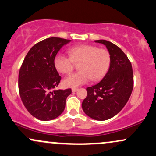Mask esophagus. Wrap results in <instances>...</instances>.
I'll return each instance as SVG.
<instances>
[{
    "instance_id": "34e87169",
    "label": "esophagus",
    "mask_w": 156,
    "mask_h": 156,
    "mask_svg": "<svg viewBox=\"0 0 156 156\" xmlns=\"http://www.w3.org/2000/svg\"><path fill=\"white\" fill-rule=\"evenodd\" d=\"M78 88H73V89H72V92H76V91L78 90Z\"/></svg>"
}]
</instances>
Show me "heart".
<instances>
[{
    "label": "heart",
    "mask_w": 156,
    "mask_h": 156,
    "mask_svg": "<svg viewBox=\"0 0 156 156\" xmlns=\"http://www.w3.org/2000/svg\"><path fill=\"white\" fill-rule=\"evenodd\" d=\"M68 54L69 56L58 53L54 58L55 69L62 74L69 73L75 64L79 63V71L69 75L64 79L63 83L66 87L76 88L90 79L94 81L101 79L110 65L108 51L91 44H80L69 48Z\"/></svg>",
    "instance_id": "1"
}]
</instances>
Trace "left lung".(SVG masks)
Segmentation results:
<instances>
[{
    "instance_id": "8db88e82",
    "label": "left lung",
    "mask_w": 156,
    "mask_h": 156,
    "mask_svg": "<svg viewBox=\"0 0 156 156\" xmlns=\"http://www.w3.org/2000/svg\"><path fill=\"white\" fill-rule=\"evenodd\" d=\"M94 42L107 48L110 67L101 82L87 88L82 108L89 117L103 121L117 115L128 101L133 88V75L130 60L118 46L104 39Z\"/></svg>"
}]
</instances>
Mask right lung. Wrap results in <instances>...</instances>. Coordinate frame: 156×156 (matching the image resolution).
<instances>
[{
  "label": "right lung",
  "instance_id": "add662e5",
  "mask_svg": "<svg viewBox=\"0 0 156 156\" xmlns=\"http://www.w3.org/2000/svg\"><path fill=\"white\" fill-rule=\"evenodd\" d=\"M69 39L50 37L32 47L20 69L19 93L28 112L42 121L54 119L64 112L71 89L55 90L61 76L54 65V58Z\"/></svg>",
  "mask_w": 156,
  "mask_h": 156
}]
</instances>
